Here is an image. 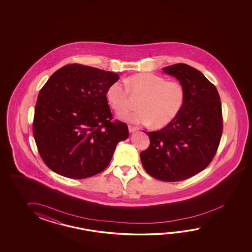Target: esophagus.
Returning <instances> with one entry per match:
<instances>
[{"label": "esophagus", "mask_w": 252, "mask_h": 252, "mask_svg": "<svg viewBox=\"0 0 252 252\" xmlns=\"http://www.w3.org/2000/svg\"><path fill=\"white\" fill-rule=\"evenodd\" d=\"M139 128H138V127L128 125V131H129V132H134V131H137V130H139Z\"/></svg>", "instance_id": "34e87169"}]
</instances>
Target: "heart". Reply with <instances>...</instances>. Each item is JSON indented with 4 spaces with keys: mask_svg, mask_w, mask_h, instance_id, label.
Listing matches in <instances>:
<instances>
[{
    "mask_svg": "<svg viewBox=\"0 0 252 252\" xmlns=\"http://www.w3.org/2000/svg\"><path fill=\"white\" fill-rule=\"evenodd\" d=\"M122 82H114L106 92L111 106L119 114L128 111L131 97H140L138 110L127 113L124 118L136 124H151L163 128L172 123L182 111L186 102V89L178 81H166L153 73H138Z\"/></svg>",
    "mask_w": 252,
    "mask_h": 252,
    "instance_id": "obj_1",
    "label": "heart"
}]
</instances>
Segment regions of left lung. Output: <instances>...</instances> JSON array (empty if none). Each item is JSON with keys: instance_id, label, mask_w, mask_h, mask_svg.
<instances>
[{"instance_id": "obj_1", "label": "left lung", "mask_w": 252, "mask_h": 252, "mask_svg": "<svg viewBox=\"0 0 252 252\" xmlns=\"http://www.w3.org/2000/svg\"><path fill=\"white\" fill-rule=\"evenodd\" d=\"M163 71L186 89V102L177 118L157 131L146 132L150 144L140 153L147 173L165 182L188 179L209 166L222 134L219 93L199 70L175 64Z\"/></svg>"}]
</instances>
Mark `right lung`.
<instances>
[{
    "label": "right lung",
    "mask_w": 252,
    "mask_h": 252,
    "mask_svg": "<svg viewBox=\"0 0 252 252\" xmlns=\"http://www.w3.org/2000/svg\"><path fill=\"white\" fill-rule=\"evenodd\" d=\"M119 75L80 64L56 71L35 105L32 130L38 153L52 171L74 179L107 167L127 124L114 120L106 92Z\"/></svg>",
    "instance_id": "right-lung-1"
}]
</instances>
